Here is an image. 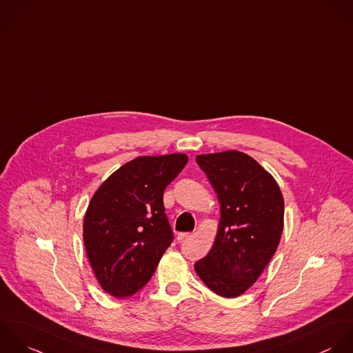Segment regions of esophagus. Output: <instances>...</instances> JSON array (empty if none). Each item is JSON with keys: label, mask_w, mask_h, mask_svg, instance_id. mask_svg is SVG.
<instances>
[{"label": "esophagus", "mask_w": 353, "mask_h": 353, "mask_svg": "<svg viewBox=\"0 0 353 353\" xmlns=\"http://www.w3.org/2000/svg\"><path fill=\"white\" fill-rule=\"evenodd\" d=\"M190 236H191L190 232H180V234H177L176 239H177V242H181V241H184V239H187V238H190Z\"/></svg>", "instance_id": "1"}]
</instances>
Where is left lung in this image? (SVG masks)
I'll return each mask as SVG.
<instances>
[{"mask_svg": "<svg viewBox=\"0 0 353 353\" xmlns=\"http://www.w3.org/2000/svg\"><path fill=\"white\" fill-rule=\"evenodd\" d=\"M196 162L217 194L220 221L210 252L194 268L213 293L235 299L256 283L278 249L283 195L274 176L245 152L202 154Z\"/></svg>", "mask_w": 353, "mask_h": 353, "instance_id": "left-lung-1", "label": "left lung"}]
</instances>
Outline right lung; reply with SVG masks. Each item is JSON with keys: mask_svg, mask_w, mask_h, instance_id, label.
Wrapping results in <instances>:
<instances>
[{"mask_svg": "<svg viewBox=\"0 0 353 353\" xmlns=\"http://www.w3.org/2000/svg\"><path fill=\"white\" fill-rule=\"evenodd\" d=\"M187 162L185 154L134 158L93 194L83 217V245L110 296H133L154 275L173 241L163 191Z\"/></svg>", "mask_w": 353, "mask_h": 353, "instance_id": "1", "label": "right lung"}]
</instances>
